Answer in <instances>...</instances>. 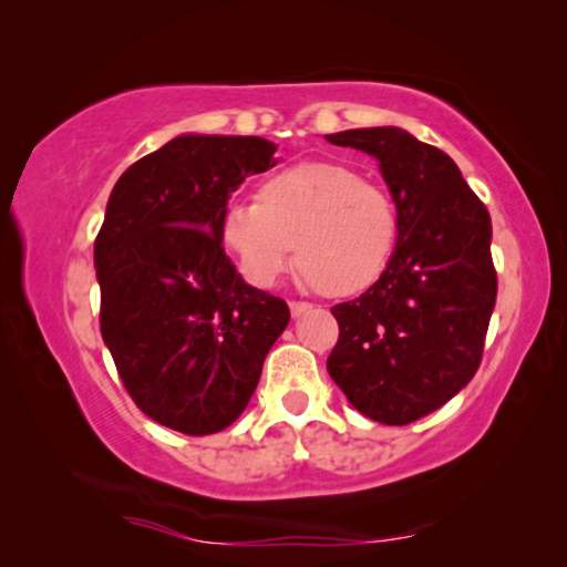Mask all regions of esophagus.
I'll return each mask as SVG.
<instances>
[{
    "instance_id": "esophagus-1",
    "label": "esophagus",
    "mask_w": 567,
    "mask_h": 567,
    "mask_svg": "<svg viewBox=\"0 0 567 567\" xmlns=\"http://www.w3.org/2000/svg\"><path fill=\"white\" fill-rule=\"evenodd\" d=\"M312 310V305L310 302H290V312H292V318H302V315H307Z\"/></svg>"
}]
</instances>
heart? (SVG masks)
Instances as JSON below:
<instances>
[{
	"mask_svg": "<svg viewBox=\"0 0 567 567\" xmlns=\"http://www.w3.org/2000/svg\"><path fill=\"white\" fill-rule=\"evenodd\" d=\"M223 243L252 287L277 285L297 260L302 280L328 295H360L380 280L398 215L380 187L330 162H302L265 182L257 199L227 205Z\"/></svg>",
	"mask_w": 567,
	"mask_h": 567,
	"instance_id": "1",
	"label": "heart"
}]
</instances>
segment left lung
Listing matches in <instances>:
<instances>
[{
  "label": "left lung",
  "mask_w": 567,
  "mask_h": 567,
  "mask_svg": "<svg viewBox=\"0 0 567 567\" xmlns=\"http://www.w3.org/2000/svg\"><path fill=\"white\" fill-rule=\"evenodd\" d=\"M378 162L398 209L388 270L358 300L332 307L340 340L328 372L364 417L408 425L473 380L497 277L493 225L443 150L400 127L324 134Z\"/></svg>",
  "instance_id": "8db88e82"
}]
</instances>
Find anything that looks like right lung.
I'll return each instance as SVG.
<instances>
[{"mask_svg": "<svg viewBox=\"0 0 567 567\" xmlns=\"http://www.w3.org/2000/svg\"><path fill=\"white\" fill-rule=\"evenodd\" d=\"M277 145L243 134H179L114 185L94 243L100 328L147 417L213 435L243 415L267 352L290 322L285 300L247 285L219 223Z\"/></svg>", "mask_w": 567, "mask_h": 567, "instance_id": "obj_1", "label": "right lung"}]
</instances>
